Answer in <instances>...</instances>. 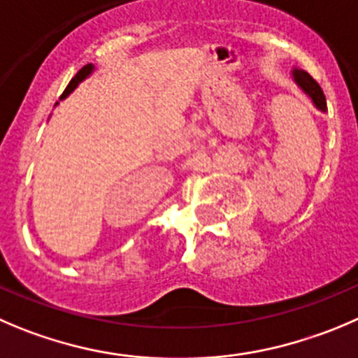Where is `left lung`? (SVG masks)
I'll list each match as a JSON object with an SVG mask.
<instances>
[{"label":"left lung","instance_id":"left-lung-1","mask_svg":"<svg viewBox=\"0 0 358 358\" xmlns=\"http://www.w3.org/2000/svg\"><path fill=\"white\" fill-rule=\"evenodd\" d=\"M292 73H294V80L297 83V86L301 87V90L304 91L309 98H311L313 103L316 105V108H320L322 112H325L327 110V100H325V94H323L322 87H320V84L316 83L311 75L304 70H297V68H295Z\"/></svg>","mask_w":358,"mask_h":358}]
</instances>
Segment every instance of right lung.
Instances as JSON below:
<instances>
[{
  "mask_svg": "<svg viewBox=\"0 0 358 358\" xmlns=\"http://www.w3.org/2000/svg\"><path fill=\"white\" fill-rule=\"evenodd\" d=\"M93 70H94V66H93V64H86V66H83V68H80V70L77 71V75H75L73 79L70 80V84H68V86H66V90L63 91V94H61V98H66L68 94H70L71 91L75 90V87L79 86V83H83V80L86 79L87 75H90L91 71H93Z\"/></svg>",
  "mask_w": 358,
  "mask_h": 358,
  "instance_id": "obj_1",
  "label": "right lung"
}]
</instances>
